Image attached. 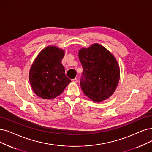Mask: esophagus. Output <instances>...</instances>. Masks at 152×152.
I'll list each match as a JSON object with an SVG mask.
<instances>
[{
  "label": "esophagus",
  "instance_id": "1",
  "mask_svg": "<svg viewBox=\"0 0 152 152\" xmlns=\"http://www.w3.org/2000/svg\"><path fill=\"white\" fill-rule=\"evenodd\" d=\"M72 81L73 82L77 83V82H78V78H74V79H72Z\"/></svg>",
  "mask_w": 152,
  "mask_h": 152
}]
</instances>
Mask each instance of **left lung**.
Wrapping results in <instances>:
<instances>
[{
	"label": "left lung",
	"instance_id": "8db88e82",
	"mask_svg": "<svg viewBox=\"0 0 152 152\" xmlns=\"http://www.w3.org/2000/svg\"><path fill=\"white\" fill-rule=\"evenodd\" d=\"M78 58L83 67L80 86L84 94L95 102L108 99L116 90L120 77L117 59L99 44L82 48Z\"/></svg>",
	"mask_w": 152,
	"mask_h": 152
}]
</instances>
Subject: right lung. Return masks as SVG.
Segmentation results:
<instances>
[{"instance_id":"right-lung-1","label":"right lung","mask_w":152,"mask_h":152,"mask_svg":"<svg viewBox=\"0 0 152 152\" xmlns=\"http://www.w3.org/2000/svg\"><path fill=\"white\" fill-rule=\"evenodd\" d=\"M64 55V50L54 45L46 47L38 54L29 72L30 83L36 95L52 100L71 82L62 64Z\"/></svg>"}]
</instances>
